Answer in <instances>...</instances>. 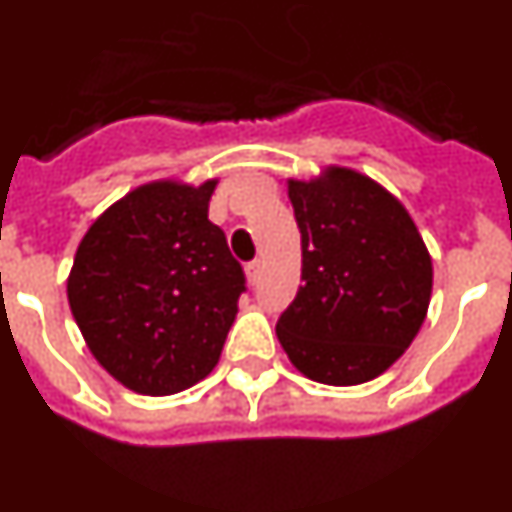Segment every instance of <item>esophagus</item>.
Returning <instances> with one entry per match:
<instances>
[{"label": "esophagus", "instance_id": "1", "mask_svg": "<svg viewBox=\"0 0 512 512\" xmlns=\"http://www.w3.org/2000/svg\"><path fill=\"white\" fill-rule=\"evenodd\" d=\"M260 273H263V263L260 260H252V263L244 265V276H247L249 283L260 281Z\"/></svg>", "mask_w": 512, "mask_h": 512}]
</instances>
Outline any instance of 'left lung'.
<instances>
[{"label": "left lung", "mask_w": 512, "mask_h": 512, "mask_svg": "<svg viewBox=\"0 0 512 512\" xmlns=\"http://www.w3.org/2000/svg\"><path fill=\"white\" fill-rule=\"evenodd\" d=\"M302 286L276 336L304 377L362 385L393 367L427 320L432 257L406 205L349 166L289 179Z\"/></svg>", "instance_id": "obj_1"}]
</instances>
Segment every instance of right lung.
I'll return each instance as SVG.
<instances>
[{
    "label": "right lung",
    "mask_w": 512,
    "mask_h": 512,
    "mask_svg": "<svg viewBox=\"0 0 512 512\" xmlns=\"http://www.w3.org/2000/svg\"><path fill=\"white\" fill-rule=\"evenodd\" d=\"M218 179H153L103 210L77 244L67 302L85 346L127 390L171 395L221 359L242 265L208 221Z\"/></svg>",
    "instance_id": "obj_1"
}]
</instances>
